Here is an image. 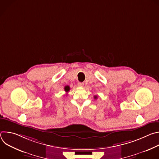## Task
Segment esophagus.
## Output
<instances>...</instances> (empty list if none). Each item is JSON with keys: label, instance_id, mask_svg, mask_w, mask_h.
<instances>
[{"label": "esophagus", "instance_id": "obj_1", "mask_svg": "<svg viewBox=\"0 0 159 159\" xmlns=\"http://www.w3.org/2000/svg\"><path fill=\"white\" fill-rule=\"evenodd\" d=\"M77 85H78L79 87H83L84 86V83H82V82H78Z\"/></svg>", "mask_w": 159, "mask_h": 159}]
</instances>
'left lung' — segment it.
Wrapping results in <instances>:
<instances>
[{
    "mask_svg": "<svg viewBox=\"0 0 159 159\" xmlns=\"http://www.w3.org/2000/svg\"><path fill=\"white\" fill-rule=\"evenodd\" d=\"M97 98H98L97 96H94V98H95V99H97Z\"/></svg>",
    "mask_w": 159,
    "mask_h": 159,
    "instance_id": "left-lung-1",
    "label": "left lung"
}]
</instances>
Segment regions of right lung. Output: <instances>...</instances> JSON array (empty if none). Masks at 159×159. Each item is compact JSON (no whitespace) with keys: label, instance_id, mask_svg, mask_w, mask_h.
<instances>
[{"label":"right lung","instance_id":"right-lung-1","mask_svg":"<svg viewBox=\"0 0 159 159\" xmlns=\"http://www.w3.org/2000/svg\"><path fill=\"white\" fill-rule=\"evenodd\" d=\"M64 89H65V91L66 93H68L70 90V87L69 85H66L65 87H64Z\"/></svg>","mask_w":159,"mask_h":159}]
</instances>
